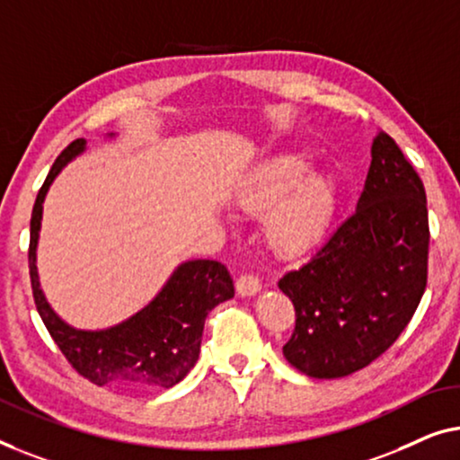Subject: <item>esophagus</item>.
I'll use <instances>...</instances> for the list:
<instances>
[{
	"label": "esophagus",
	"instance_id": "obj_1",
	"mask_svg": "<svg viewBox=\"0 0 460 460\" xmlns=\"http://www.w3.org/2000/svg\"><path fill=\"white\" fill-rule=\"evenodd\" d=\"M235 289L242 297H250L261 292V281H258V277L254 275H242L235 281Z\"/></svg>",
	"mask_w": 460,
	"mask_h": 460
}]
</instances>
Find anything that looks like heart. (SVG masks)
<instances>
[{
    "label": "heart",
    "mask_w": 460,
    "mask_h": 460,
    "mask_svg": "<svg viewBox=\"0 0 460 460\" xmlns=\"http://www.w3.org/2000/svg\"><path fill=\"white\" fill-rule=\"evenodd\" d=\"M308 168L302 154L277 156L245 179L235 193L239 210L252 217L264 215V239L281 256L313 248L333 215V183Z\"/></svg>",
    "instance_id": "obj_1"
}]
</instances>
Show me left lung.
Instances as JSON below:
<instances>
[{"label": "left lung", "mask_w": 460, "mask_h": 460, "mask_svg": "<svg viewBox=\"0 0 460 460\" xmlns=\"http://www.w3.org/2000/svg\"><path fill=\"white\" fill-rule=\"evenodd\" d=\"M427 254L423 181L381 131L357 210L308 262L279 279L296 310L283 357L316 379L346 377L371 365L415 314L427 286Z\"/></svg>", "instance_id": "1"}]
</instances>
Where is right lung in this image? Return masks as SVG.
Segmentation results:
<instances>
[{"mask_svg":"<svg viewBox=\"0 0 460 460\" xmlns=\"http://www.w3.org/2000/svg\"><path fill=\"white\" fill-rule=\"evenodd\" d=\"M83 150L85 139H75L64 147L37 193L31 215L29 273L37 313L75 371L92 384L128 390L172 387L196 365L206 316L235 294L233 279L221 262L190 261L179 264L160 294L131 319L102 332H81L66 325L51 310L39 286L37 242L45 193L62 166Z\"/></svg>","mask_w":460,"mask_h":460,"instance_id":"right-lung-1","label":"right lung"}]
</instances>
